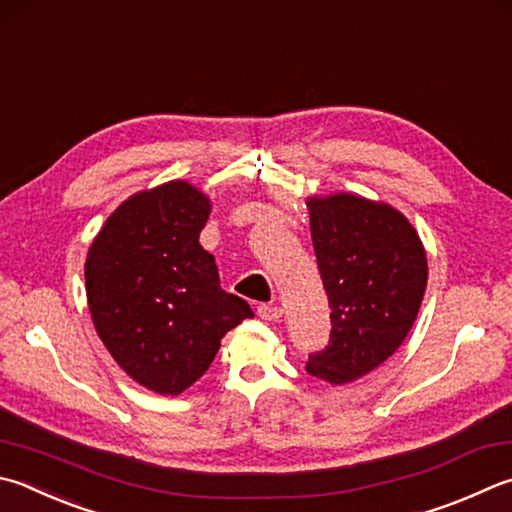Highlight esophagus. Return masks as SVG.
I'll use <instances>...</instances> for the list:
<instances>
[{
    "label": "esophagus",
    "instance_id": "1",
    "mask_svg": "<svg viewBox=\"0 0 512 512\" xmlns=\"http://www.w3.org/2000/svg\"><path fill=\"white\" fill-rule=\"evenodd\" d=\"M282 306H277V304H259L257 306V315L262 320H268V322H277L282 318Z\"/></svg>",
    "mask_w": 512,
    "mask_h": 512
}]
</instances>
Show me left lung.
I'll return each mask as SVG.
<instances>
[{
    "instance_id": "obj_1",
    "label": "left lung",
    "mask_w": 512,
    "mask_h": 512,
    "mask_svg": "<svg viewBox=\"0 0 512 512\" xmlns=\"http://www.w3.org/2000/svg\"><path fill=\"white\" fill-rule=\"evenodd\" d=\"M306 206L331 306L329 345L311 353L306 371L345 385L403 345L425 295V248L410 221L387 203L340 192Z\"/></svg>"
}]
</instances>
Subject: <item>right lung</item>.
Masks as SVG:
<instances>
[{
    "label": "right lung",
    "mask_w": 512,
    "mask_h": 512,
    "mask_svg": "<svg viewBox=\"0 0 512 512\" xmlns=\"http://www.w3.org/2000/svg\"><path fill=\"white\" fill-rule=\"evenodd\" d=\"M210 199L170 181L120 203L85 264L87 302L107 351L136 383L181 394L215 360L221 338L253 318L219 284L215 257L199 244Z\"/></svg>",
    "instance_id": "right-lung-1"
}]
</instances>
